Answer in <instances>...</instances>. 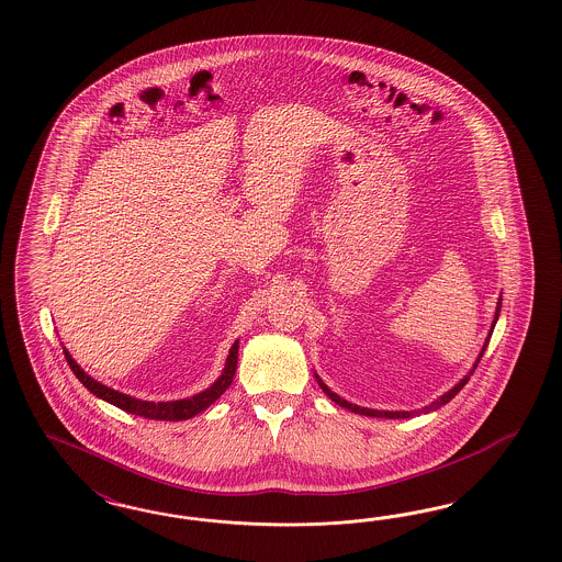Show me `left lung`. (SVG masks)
Returning a JSON list of instances; mask_svg holds the SVG:
<instances>
[{"label": "left lung", "mask_w": 562, "mask_h": 562, "mask_svg": "<svg viewBox=\"0 0 562 562\" xmlns=\"http://www.w3.org/2000/svg\"><path fill=\"white\" fill-rule=\"evenodd\" d=\"M501 305H503V296H498V303H496V311H494V319L493 325H491V331H488V338L484 341V346H482V350H480V355H477L476 362H474V367L470 369V373L465 374L463 379H461L460 383H456L449 392L442 393L441 397H437L435 402H430L428 406L420 409H400V412H390V409H373V408H360L357 404H350V402H346L344 397H340L338 393L331 392L327 385H325L324 381H322V376L319 374H315V379H317V383H319V387L324 390L325 395L331 400V402H336L338 406L341 408L350 409V412H355V414H362V416H374V418H412V416H420V414H428V412H435V409L441 408L445 406L447 402H451L458 393L461 392V387L470 381V374H474L476 371L477 362H480V358L484 355V350H486V346H488V341H491V336H493L494 325L498 322V315H501Z\"/></svg>", "instance_id": "1"}]
</instances>
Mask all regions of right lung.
<instances>
[{"mask_svg":"<svg viewBox=\"0 0 562 562\" xmlns=\"http://www.w3.org/2000/svg\"><path fill=\"white\" fill-rule=\"evenodd\" d=\"M64 355H66V360H68L69 369L80 379V383L85 385L86 390L94 393L97 397H101L104 402H109V404H113V406H117L120 409H125L130 414L150 418V420H188V418H193L195 414L204 412L205 408H210L221 397L222 393L231 387L233 376H235V371H237L238 340L228 350L226 364L222 369L221 376L207 390L195 393L191 397H186V400H172V402H146V400L132 397L127 393L111 390V387L102 385L101 381H97L90 374L85 373V369L71 358L66 348H64Z\"/></svg>","mask_w":562,"mask_h":562,"instance_id":"obj_1","label":"right lung"}]
</instances>
